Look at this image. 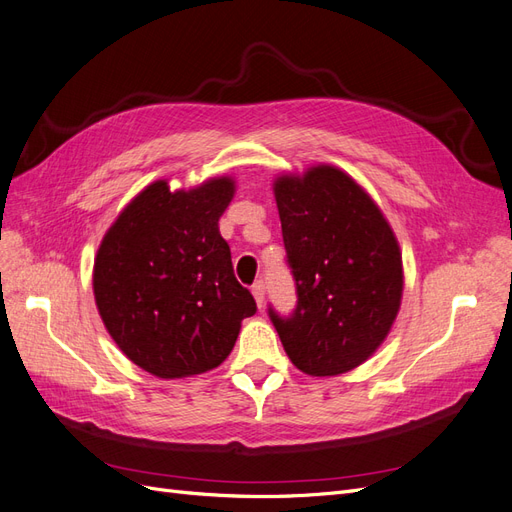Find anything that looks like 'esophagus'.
Listing matches in <instances>:
<instances>
[{"label": "esophagus", "instance_id": "obj_1", "mask_svg": "<svg viewBox=\"0 0 512 512\" xmlns=\"http://www.w3.org/2000/svg\"><path fill=\"white\" fill-rule=\"evenodd\" d=\"M252 294H254V299H256V303H258V307H262V303H265V282L256 280V282L252 284Z\"/></svg>", "mask_w": 512, "mask_h": 512}]
</instances>
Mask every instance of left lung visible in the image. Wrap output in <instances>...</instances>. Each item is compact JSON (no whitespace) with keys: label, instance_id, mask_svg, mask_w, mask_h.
Listing matches in <instances>:
<instances>
[{"label":"left lung","instance_id":"left-lung-1","mask_svg":"<svg viewBox=\"0 0 512 512\" xmlns=\"http://www.w3.org/2000/svg\"><path fill=\"white\" fill-rule=\"evenodd\" d=\"M297 307L269 318L290 361L309 376L359 367L389 335L404 271L389 222L369 194L329 164L273 183Z\"/></svg>","mask_w":512,"mask_h":512}]
</instances>
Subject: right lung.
Returning <instances> with one entry per match:
<instances>
[{"label":"right lung","mask_w":512,"mask_h":512,"mask_svg":"<svg viewBox=\"0 0 512 512\" xmlns=\"http://www.w3.org/2000/svg\"><path fill=\"white\" fill-rule=\"evenodd\" d=\"M235 196L230 177L170 192L156 181L108 228L94 262L106 331L132 363L158 378L218 367L256 301L232 271L220 218Z\"/></svg>","instance_id":"1"}]
</instances>
